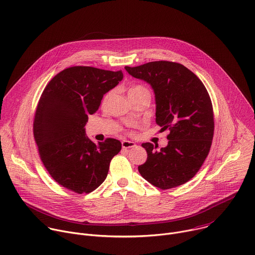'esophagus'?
Instances as JSON below:
<instances>
[{
	"label": "esophagus",
	"mask_w": 255,
	"mask_h": 255,
	"mask_svg": "<svg viewBox=\"0 0 255 255\" xmlns=\"http://www.w3.org/2000/svg\"><path fill=\"white\" fill-rule=\"evenodd\" d=\"M136 144L133 141H129V140H123L122 141V147L123 148H132L135 147Z\"/></svg>",
	"instance_id": "34e87169"
}]
</instances>
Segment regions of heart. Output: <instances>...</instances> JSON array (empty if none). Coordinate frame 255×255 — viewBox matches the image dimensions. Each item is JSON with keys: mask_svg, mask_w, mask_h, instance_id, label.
<instances>
[{"mask_svg": "<svg viewBox=\"0 0 255 255\" xmlns=\"http://www.w3.org/2000/svg\"><path fill=\"white\" fill-rule=\"evenodd\" d=\"M144 90H146V89L143 88L142 86H134V87H132V88L129 90V94H133V93L141 92V91H144ZM108 98H109V95H107V96L105 97V99H104V102H106Z\"/></svg>", "mask_w": 255, "mask_h": 255, "instance_id": "1", "label": "heart"}]
</instances>
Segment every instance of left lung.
<instances>
[{
  "instance_id": "8db88e82",
  "label": "left lung",
  "mask_w": 255,
  "mask_h": 255,
  "mask_svg": "<svg viewBox=\"0 0 255 255\" xmlns=\"http://www.w3.org/2000/svg\"><path fill=\"white\" fill-rule=\"evenodd\" d=\"M128 74L146 82L155 97L156 123L169 130L165 147L142 143L147 159L138 166L142 177L159 189L184 185L204 163L214 135L210 96L200 79L183 64L151 61L125 66Z\"/></svg>"
}]
</instances>
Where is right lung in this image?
Segmentation results:
<instances>
[{
    "label": "right lung",
    "instance_id": "obj_1",
    "mask_svg": "<svg viewBox=\"0 0 255 255\" xmlns=\"http://www.w3.org/2000/svg\"><path fill=\"white\" fill-rule=\"evenodd\" d=\"M122 80V70L72 66L44 89L35 114L34 138L45 168L63 188L89 194L106 179L122 144L113 138L95 143L85 126L104 95Z\"/></svg>",
    "mask_w": 255,
    "mask_h": 255
}]
</instances>
